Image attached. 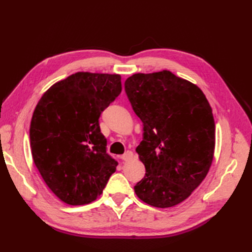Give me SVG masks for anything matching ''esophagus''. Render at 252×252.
<instances>
[{
  "label": "esophagus",
  "instance_id": "obj_1",
  "mask_svg": "<svg viewBox=\"0 0 252 252\" xmlns=\"http://www.w3.org/2000/svg\"><path fill=\"white\" fill-rule=\"evenodd\" d=\"M121 158L123 159V161L125 162H128V161H131V159L133 158V154L130 151V150H127L125 154L121 157Z\"/></svg>",
  "mask_w": 252,
  "mask_h": 252
}]
</instances>
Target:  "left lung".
<instances>
[{"mask_svg": "<svg viewBox=\"0 0 252 252\" xmlns=\"http://www.w3.org/2000/svg\"><path fill=\"white\" fill-rule=\"evenodd\" d=\"M125 91L144 126L136 152L146 173L134 191L155 207H172L209 171L216 144L210 105L199 87L168 70L133 74Z\"/></svg>", "mask_w": 252, "mask_h": 252, "instance_id": "obj_1", "label": "left lung"}]
</instances>
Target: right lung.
Returning a JSON list of instances; mask_svg holds the SVG:
<instances>
[{
    "mask_svg": "<svg viewBox=\"0 0 252 252\" xmlns=\"http://www.w3.org/2000/svg\"><path fill=\"white\" fill-rule=\"evenodd\" d=\"M121 91L119 74L78 72L51 86L36 105L29 130L33 162L66 204L94 202L116 171L98 119Z\"/></svg>",
    "mask_w": 252,
    "mask_h": 252,
    "instance_id": "1",
    "label": "right lung"
}]
</instances>
